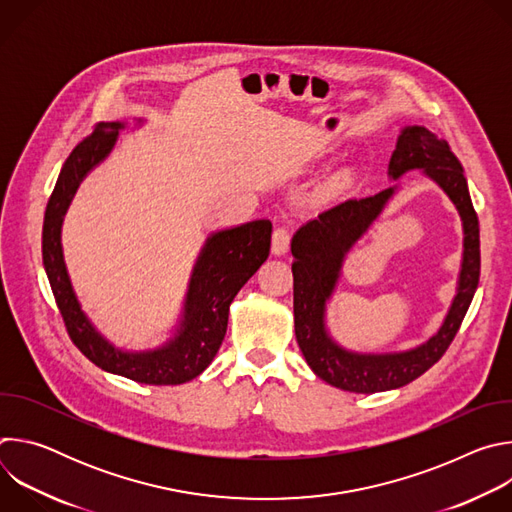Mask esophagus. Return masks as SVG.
I'll return each instance as SVG.
<instances>
[{"label": "esophagus", "mask_w": 512, "mask_h": 512, "mask_svg": "<svg viewBox=\"0 0 512 512\" xmlns=\"http://www.w3.org/2000/svg\"><path fill=\"white\" fill-rule=\"evenodd\" d=\"M289 241H291L289 229L277 227V229L273 231V239H271V253L277 255V257H279V255H285L287 249H289Z\"/></svg>", "instance_id": "34e87169"}]
</instances>
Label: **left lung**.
<instances>
[{
    "instance_id": "obj_1",
    "label": "left lung",
    "mask_w": 512,
    "mask_h": 512,
    "mask_svg": "<svg viewBox=\"0 0 512 512\" xmlns=\"http://www.w3.org/2000/svg\"><path fill=\"white\" fill-rule=\"evenodd\" d=\"M423 170L456 204L464 227V253L458 277V294L450 312L427 342L405 352L358 354L338 346L326 330V302L334 294L344 257L354 243L369 231L397 184L375 196L340 202L314 221L306 223L291 239L294 255V324L296 338L310 369L328 385L350 393H379L399 389L444 356L470 308L480 279V229L472 206L464 168L452 154L446 139L421 125L401 129L389 162V178L399 180L405 172Z\"/></svg>"
}]
</instances>
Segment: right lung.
<instances>
[{
    "label": "right lung",
    "mask_w": 512,
    "mask_h": 512,
    "mask_svg": "<svg viewBox=\"0 0 512 512\" xmlns=\"http://www.w3.org/2000/svg\"><path fill=\"white\" fill-rule=\"evenodd\" d=\"M123 127L119 121L99 123L66 158L44 214V269L70 340L93 364L135 383L182 385L196 379L221 348L231 302L269 257L271 223L253 221L206 239L190 277L180 328L170 342L148 352L115 348L95 330L72 291L62 257L60 227L79 184L109 156Z\"/></svg>",
    "instance_id": "obj_1"
}]
</instances>
